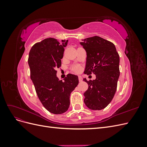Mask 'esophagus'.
<instances>
[{
    "mask_svg": "<svg viewBox=\"0 0 147 147\" xmlns=\"http://www.w3.org/2000/svg\"><path fill=\"white\" fill-rule=\"evenodd\" d=\"M78 80H79L80 82H82L83 78H82V77L81 76H79V77H78Z\"/></svg>",
    "mask_w": 147,
    "mask_h": 147,
    "instance_id": "1",
    "label": "esophagus"
}]
</instances>
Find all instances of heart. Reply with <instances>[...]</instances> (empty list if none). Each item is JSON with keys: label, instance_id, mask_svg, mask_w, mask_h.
Instances as JSON below:
<instances>
[{"label": "heart", "instance_id": "heart-1", "mask_svg": "<svg viewBox=\"0 0 147 147\" xmlns=\"http://www.w3.org/2000/svg\"><path fill=\"white\" fill-rule=\"evenodd\" d=\"M74 71H75V72H78L80 70V66L78 65H75L74 67L73 68Z\"/></svg>", "mask_w": 147, "mask_h": 147}]
</instances>
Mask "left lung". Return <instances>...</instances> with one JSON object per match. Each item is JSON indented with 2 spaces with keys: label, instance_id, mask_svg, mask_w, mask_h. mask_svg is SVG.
Listing matches in <instances>:
<instances>
[{
  "label": "left lung",
  "instance_id": "8db88e82",
  "mask_svg": "<svg viewBox=\"0 0 147 147\" xmlns=\"http://www.w3.org/2000/svg\"><path fill=\"white\" fill-rule=\"evenodd\" d=\"M80 45L86 52L84 73L96 75L93 80L84 81L88 89L84 93V102L94 110L105 109L113 99L119 77V56L113 43L98 36L82 40Z\"/></svg>",
  "mask_w": 147,
  "mask_h": 147
}]
</instances>
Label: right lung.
<instances>
[{"instance_id":"add662e5","label":"right lung","mask_w":147,"mask_h":147,"mask_svg":"<svg viewBox=\"0 0 147 147\" xmlns=\"http://www.w3.org/2000/svg\"><path fill=\"white\" fill-rule=\"evenodd\" d=\"M67 42V40L45 38L33 45L29 55L30 78L35 91L44 107L53 114L68 110L70 93L78 84L77 75L67 74L64 82L56 76Z\"/></svg>"}]
</instances>
